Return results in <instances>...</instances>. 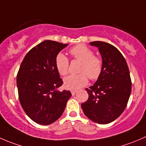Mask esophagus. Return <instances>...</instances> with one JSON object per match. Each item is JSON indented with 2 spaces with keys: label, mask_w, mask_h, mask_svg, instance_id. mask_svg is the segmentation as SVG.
I'll use <instances>...</instances> for the list:
<instances>
[{
  "label": "esophagus",
  "mask_w": 146,
  "mask_h": 146,
  "mask_svg": "<svg viewBox=\"0 0 146 146\" xmlns=\"http://www.w3.org/2000/svg\"><path fill=\"white\" fill-rule=\"evenodd\" d=\"M70 92H71L72 95H75L76 93H77L78 91L77 90H71V91H70Z\"/></svg>",
  "instance_id": "esophagus-1"
}]
</instances>
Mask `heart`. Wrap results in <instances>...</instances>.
<instances>
[{
  "instance_id": "1",
  "label": "heart",
  "mask_w": 146,
  "mask_h": 146,
  "mask_svg": "<svg viewBox=\"0 0 146 146\" xmlns=\"http://www.w3.org/2000/svg\"><path fill=\"white\" fill-rule=\"evenodd\" d=\"M69 52L73 58L81 61V64L79 68L80 74L71 75L64 78V85L66 89L76 90L85 86L88 82V76L92 80L99 78L102 72L103 62L101 58L94 56L92 49L83 44H78L70 48ZM55 66L60 75L68 74L69 61L64 54H57Z\"/></svg>"
}]
</instances>
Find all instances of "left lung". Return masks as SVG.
<instances>
[{
  "label": "left lung",
  "mask_w": 146,
  "mask_h": 146,
  "mask_svg": "<svg viewBox=\"0 0 146 146\" xmlns=\"http://www.w3.org/2000/svg\"><path fill=\"white\" fill-rule=\"evenodd\" d=\"M90 44L99 49L103 69L95 83L86 88L89 98L81 107L92 121L107 124L118 118L127 105L131 92L130 73L124 57L115 46L100 41Z\"/></svg>",
  "instance_id": "left-lung-1"
}]
</instances>
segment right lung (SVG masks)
Returning <instances> with one entry per match:
<instances>
[{"mask_svg": "<svg viewBox=\"0 0 146 146\" xmlns=\"http://www.w3.org/2000/svg\"><path fill=\"white\" fill-rule=\"evenodd\" d=\"M68 44L46 40L26 54L17 75L20 102L32 121L42 125L61 117L71 97L69 90H57L63 84L55 66L57 54Z\"/></svg>", "mask_w": 146, "mask_h": 146, "instance_id": "obj_1", "label": "right lung"}]
</instances>
